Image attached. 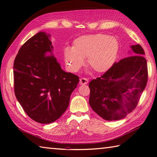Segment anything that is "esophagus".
<instances>
[{"label": "esophagus", "mask_w": 157, "mask_h": 157, "mask_svg": "<svg viewBox=\"0 0 157 157\" xmlns=\"http://www.w3.org/2000/svg\"><path fill=\"white\" fill-rule=\"evenodd\" d=\"M79 83H80V84H81V85L87 84L88 83V80L86 78H81L80 79Z\"/></svg>", "instance_id": "1"}]
</instances>
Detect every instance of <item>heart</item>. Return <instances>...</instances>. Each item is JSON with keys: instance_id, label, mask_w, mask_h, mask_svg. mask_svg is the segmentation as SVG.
<instances>
[{"instance_id": "heart-1", "label": "heart", "mask_w": 157, "mask_h": 157, "mask_svg": "<svg viewBox=\"0 0 157 157\" xmlns=\"http://www.w3.org/2000/svg\"><path fill=\"white\" fill-rule=\"evenodd\" d=\"M119 44L113 36L92 34L78 37L73 47H66L64 58L66 63L74 71H77L87 58L89 67L97 73H104L110 69L117 58Z\"/></svg>"}]
</instances>
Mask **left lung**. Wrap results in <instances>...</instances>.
<instances>
[{"instance_id": "obj_1", "label": "left lung", "mask_w": 157, "mask_h": 157, "mask_svg": "<svg viewBox=\"0 0 157 157\" xmlns=\"http://www.w3.org/2000/svg\"><path fill=\"white\" fill-rule=\"evenodd\" d=\"M130 56L115 63L89 83V104L106 121L124 118L136 107L147 82V61L140 44L130 46Z\"/></svg>"}]
</instances>
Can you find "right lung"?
Returning <instances> with one entry per match:
<instances>
[{"mask_svg": "<svg viewBox=\"0 0 157 157\" xmlns=\"http://www.w3.org/2000/svg\"><path fill=\"white\" fill-rule=\"evenodd\" d=\"M51 35L36 33L21 47L13 63L14 91L33 121L49 124L67 109L79 77L61 69L53 54Z\"/></svg>", "mask_w": 157, "mask_h": 157, "instance_id": "add662e5", "label": "right lung"}]
</instances>
